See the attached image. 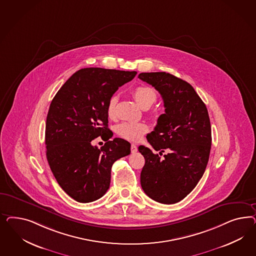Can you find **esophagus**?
Wrapping results in <instances>:
<instances>
[{
  "label": "esophagus",
  "instance_id": "1",
  "mask_svg": "<svg viewBox=\"0 0 256 256\" xmlns=\"http://www.w3.org/2000/svg\"><path fill=\"white\" fill-rule=\"evenodd\" d=\"M130 150H132V153L134 154V153H136V152L138 151V148H137V146H136L135 144H132V146H130Z\"/></svg>",
  "mask_w": 256,
  "mask_h": 256
}]
</instances>
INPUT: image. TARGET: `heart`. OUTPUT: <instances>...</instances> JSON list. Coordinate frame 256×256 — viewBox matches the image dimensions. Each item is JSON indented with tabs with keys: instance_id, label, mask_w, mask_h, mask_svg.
I'll use <instances>...</instances> for the list:
<instances>
[{
	"instance_id": "heart-1",
	"label": "heart",
	"mask_w": 256,
	"mask_h": 256,
	"mask_svg": "<svg viewBox=\"0 0 256 256\" xmlns=\"http://www.w3.org/2000/svg\"><path fill=\"white\" fill-rule=\"evenodd\" d=\"M132 96L142 108H150L158 98L156 92L149 86H142L134 88ZM116 96H112L106 106V114L110 118H114L116 116ZM116 130L117 134L124 139L138 142L142 139V135L148 132V126L144 123L140 122H123L117 124Z\"/></svg>"
}]
</instances>
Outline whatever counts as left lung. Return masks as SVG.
Here are the masks:
<instances>
[{
    "label": "left lung",
    "instance_id": "1",
    "mask_svg": "<svg viewBox=\"0 0 256 256\" xmlns=\"http://www.w3.org/2000/svg\"><path fill=\"white\" fill-rule=\"evenodd\" d=\"M138 78L155 87L165 108L146 136L148 142L160 156L168 150L160 158L139 146L146 160L140 185L156 202L174 204L190 194L206 168L212 140L208 112L194 87L170 73H140Z\"/></svg>",
    "mask_w": 256,
    "mask_h": 256
}]
</instances>
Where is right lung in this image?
I'll return each instance as SVG.
<instances>
[{
	"mask_svg": "<svg viewBox=\"0 0 256 256\" xmlns=\"http://www.w3.org/2000/svg\"><path fill=\"white\" fill-rule=\"evenodd\" d=\"M136 71L87 68L78 70L55 94L46 116L45 144L58 184L78 202L100 199L110 188L112 166L130 154V144L112 137L106 106ZM106 142L98 150L92 140Z\"/></svg>",
	"mask_w": 256,
	"mask_h": 256,
	"instance_id": "1",
	"label": "right lung"
}]
</instances>
